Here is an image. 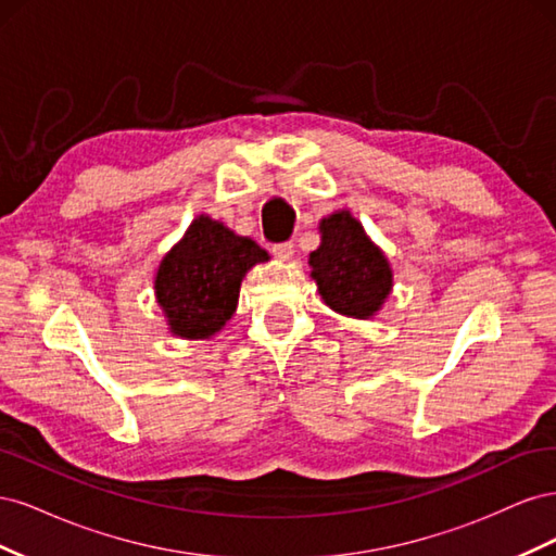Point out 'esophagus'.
<instances>
[{"instance_id": "1", "label": "esophagus", "mask_w": 556, "mask_h": 556, "mask_svg": "<svg viewBox=\"0 0 556 556\" xmlns=\"http://www.w3.org/2000/svg\"><path fill=\"white\" fill-rule=\"evenodd\" d=\"M274 255H276L280 262H288V260L294 255V243H292V241L276 243V245H274Z\"/></svg>"}]
</instances>
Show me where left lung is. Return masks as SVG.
Listing matches in <instances>:
<instances>
[{"instance_id": "obj_1", "label": "left lung", "mask_w": 556, "mask_h": 556, "mask_svg": "<svg viewBox=\"0 0 556 556\" xmlns=\"http://www.w3.org/2000/svg\"><path fill=\"white\" fill-rule=\"evenodd\" d=\"M323 243L311 252V278L325 304L348 317H374L392 292V268L382 250L366 237L350 211H336L319 223Z\"/></svg>"}]
</instances>
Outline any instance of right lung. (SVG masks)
<instances>
[{
	"instance_id": "obj_1",
	"label": "right lung",
	"mask_w": 556,
	"mask_h": 556,
	"mask_svg": "<svg viewBox=\"0 0 556 556\" xmlns=\"http://www.w3.org/2000/svg\"><path fill=\"white\" fill-rule=\"evenodd\" d=\"M268 255L255 241L199 215L164 255L155 276L157 304L172 333L211 339L237 311L241 280Z\"/></svg>"
}]
</instances>
